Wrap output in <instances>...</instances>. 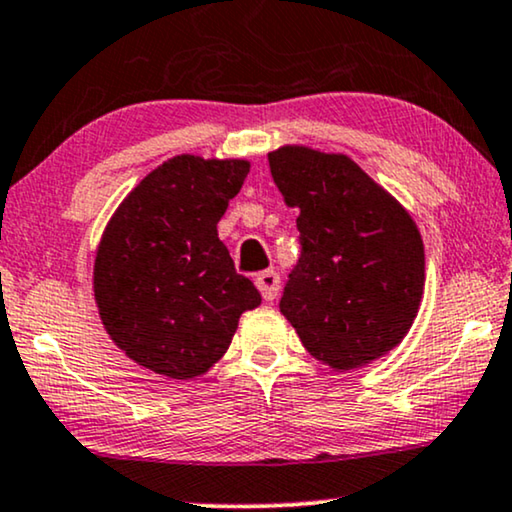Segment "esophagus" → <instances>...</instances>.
I'll list each match as a JSON object with an SVG mask.
<instances>
[{"label":"esophagus","instance_id":"34e87169","mask_svg":"<svg viewBox=\"0 0 512 512\" xmlns=\"http://www.w3.org/2000/svg\"><path fill=\"white\" fill-rule=\"evenodd\" d=\"M257 283V290L262 292V297L267 299V302H274L276 295H278V288H281V278H278L276 271H262L260 276L255 278Z\"/></svg>","mask_w":512,"mask_h":512}]
</instances>
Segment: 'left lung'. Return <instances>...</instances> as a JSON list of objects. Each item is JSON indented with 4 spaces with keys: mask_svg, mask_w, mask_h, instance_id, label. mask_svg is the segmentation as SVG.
<instances>
[{
    "mask_svg": "<svg viewBox=\"0 0 512 512\" xmlns=\"http://www.w3.org/2000/svg\"><path fill=\"white\" fill-rule=\"evenodd\" d=\"M285 203L299 210V255L281 313L332 370L395 349L417 318L426 281L412 215L346 154L285 145L269 152Z\"/></svg>",
    "mask_w": 512,
    "mask_h": 512,
    "instance_id": "obj_1",
    "label": "left lung"
}]
</instances>
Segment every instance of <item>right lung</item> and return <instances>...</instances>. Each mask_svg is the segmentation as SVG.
Here are the masks:
<instances>
[{
	"instance_id": "1",
	"label": "right lung",
	"mask_w": 512,
	"mask_h": 512,
	"mask_svg": "<svg viewBox=\"0 0 512 512\" xmlns=\"http://www.w3.org/2000/svg\"><path fill=\"white\" fill-rule=\"evenodd\" d=\"M250 161L180 154L121 201L102 231L93 292L112 342L168 379L206 374L260 292L217 236Z\"/></svg>"
}]
</instances>
